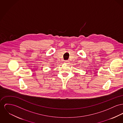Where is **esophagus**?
<instances>
[{
  "mask_svg": "<svg viewBox=\"0 0 123 123\" xmlns=\"http://www.w3.org/2000/svg\"><path fill=\"white\" fill-rule=\"evenodd\" d=\"M65 62L66 63H68L69 62V61H68V60L65 61Z\"/></svg>",
  "mask_w": 123,
  "mask_h": 123,
  "instance_id": "obj_1",
  "label": "esophagus"
}]
</instances>
